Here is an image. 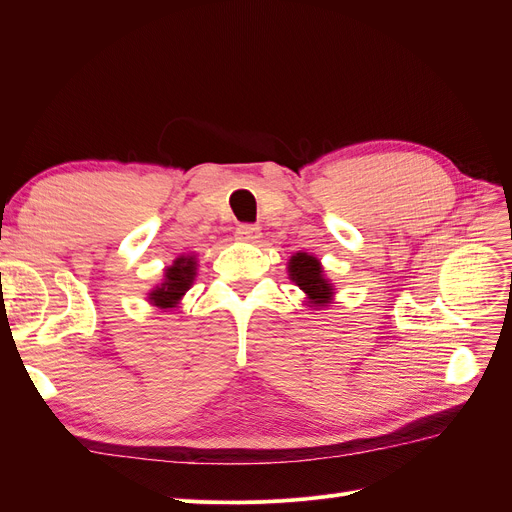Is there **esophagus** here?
<instances>
[{"mask_svg":"<svg viewBox=\"0 0 512 512\" xmlns=\"http://www.w3.org/2000/svg\"><path fill=\"white\" fill-rule=\"evenodd\" d=\"M235 237L239 241H256L260 237V228L256 224H239L237 230H235Z\"/></svg>","mask_w":512,"mask_h":512,"instance_id":"obj_1","label":"esophagus"}]
</instances>
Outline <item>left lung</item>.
Returning <instances> with one entry per match:
<instances>
[{
	"label": "left lung",
	"instance_id": "1",
	"mask_svg": "<svg viewBox=\"0 0 512 512\" xmlns=\"http://www.w3.org/2000/svg\"><path fill=\"white\" fill-rule=\"evenodd\" d=\"M288 271H290L292 282L297 284L309 297V303H312V305L329 303L331 294H333V288L322 277V267H320V260L318 258L301 252V254L290 258Z\"/></svg>",
	"mask_w": 512,
	"mask_h": 512
}]
</instances>
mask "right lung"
Segmentation results:
<instances>
[{"label":"right lung","instance_id":"1","mask_svg":"<svg viewBox=\"0 0 512 512\" xmlns=\"http://www.w3.org/2000/svg\"><path fill=\"white\" fill-rule=\"evenodd\" d=\"M166 280L160 288L149 294V299L158 307H175L179 299L194 282L196 275V260L192 256H181L175 260L173 267L166 269Z\"/></svg>","mask_w":512,"mask_h":512}]
</instances>
